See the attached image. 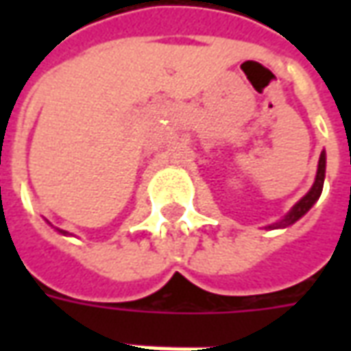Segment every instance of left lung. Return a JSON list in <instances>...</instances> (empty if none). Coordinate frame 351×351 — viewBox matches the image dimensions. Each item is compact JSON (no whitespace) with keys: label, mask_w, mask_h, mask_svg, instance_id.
I'll use <instances>...</instances> for the list:
<instances>
[{"label":"left lung","mask_w":351,"mask_h":351,"mask_svg":"<svg viewBox=\"0 0 351 351\" xmlns=\"http://www.w3.org/2000/svg\"><path fill=\"white\" fill-rule=\"evenodd\" d=\"M324 178H325V152H322L319 156V161H317V173H316V180H314V186L310 188V191L304 195V197L299 201V203H295L293 208L289 210V213L282 218L276 223H272L267 229H280V228H287V226H291L295 221L302 218L304 214L308 213L312 205L316 203L319 195H322V190H324Z\"/></svg>","instance_id":"8db88e82"}]
</instances>
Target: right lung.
<instances>
[{"label": "right lung", "mask_w": 351, "mask_h": 351, "mask_svg": "<svg viewBox=\"0 0 351 351\" xmlns=\"http://www.w3.org/2000/svg\"><path fill=\"white\" fill-rule=\"evenodd\" d=\"M62 233H64V231H62Z\"/></svg>", "instance_id": "add662e5"}]
</instances>
